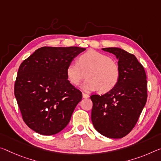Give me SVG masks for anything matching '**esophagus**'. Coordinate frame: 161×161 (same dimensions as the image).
I'll return each mask as SVG.
<instances>
[{
	"instance_id": "1",
	"label": "esophagus",
	"mask_w": 161,
	"mask_h": 161,
	"mask_svg": "<svg viewBox=\"0 0 161 161\" xmlns=\"http://www.w3.org/2000/svg\"><path fill=\"white\" fill-rule=\"evenodd\" d=\"M82 97H83V98H88L90 96H89L88 94H86V93L82 92Z\"/></svg>"
}]
</instances>
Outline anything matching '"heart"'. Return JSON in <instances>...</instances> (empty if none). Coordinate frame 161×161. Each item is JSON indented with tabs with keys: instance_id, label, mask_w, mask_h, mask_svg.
<instances>
[{
	"instance_id": "b5f03b06",
	"label": "heart",
	"mask_w": 161,
	"mask_h": 161,
	"mask_svg": "<svg viewBox=\"0 0 161 161\" xmlns=\"http://www.w3.org/2000/svg\"><path fill=\"white\" fill-rule=\"evenodd\" d=\"M66 73L69 81L74 86H77L86 74L87 79L82 88L88 91L99 90L101 92L113 90L118 82L120 74L115 60L94 50L82 53L78 62H71Z\"/></svg>"
}]
</instances>
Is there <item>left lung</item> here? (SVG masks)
<instances>
[{
	"label": "left lung",
	"instance_id": "left-lung-1",
	"mask_svg": "<svg viewBox=\"0 0 161 161\" xmlns=\"http://www.w3.org/2000/svg\"><path fill=\"white\" fill-rule=\"evenodd\" d=\"M103 50L115 55L120 74L113 90L101 96L91 95L92 122L103 136L122 138L133 129L146 103V74L132 53L116 47Z\"/></svg>",
	"mask_w": 161,
	"mask_h": 161
}]
</instances>
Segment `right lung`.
Returning a JSON list of instances; mask_svg holds the SVG:
<instances>
[{
  "label": "right lung",
  "mask_w": 161,
  "mask_h": 161,
  "mask_svg": "<svg viewBox=\"0 0 161 161\" xmlns=\"http://www.w3.org/2000/svg\"><path fill=\"white\" fill-rule=\"evenodd\" d=\"M85 48H38L20 65L14 94L23 119L37 133L52 136L62 131L82 99L67 77V66Z\"/></svg>",
  "instance_id": "add662e5"
}]
</instances>
